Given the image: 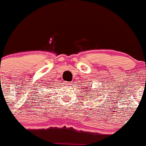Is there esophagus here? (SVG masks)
Here are the masks:
<instances>
[{
	"label": "esophagus",
	"instance_id": "esophagus-1",
	"mask_svg": "<svg viewBox=\"0 0 146 146\" xmlns=\"http://www.w3.org/2000/svg\"><path fill=\"white\" fill-rule=\"evenodd\" d=\"M67 84H68V85H72V83H67Z\"/></svg>",
	"mask_w": 146,
	"mask_h": 146
}]
</instances>
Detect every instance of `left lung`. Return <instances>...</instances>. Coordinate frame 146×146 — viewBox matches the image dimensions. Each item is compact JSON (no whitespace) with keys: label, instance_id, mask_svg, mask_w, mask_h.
<instances>
[{"label":"left lung","instance_id":"8db88e82","mask_svg":"<svg viewBox=\"0 0 146 146\" xmlns=\"http://www.w3.org/2000/svg\"><path fill=\"white\" fill-rule=\"evenodd\" d=\"M86 91H87V90H86ZM88 92H89V91H88Z\"/></svg>","mask_w":146,"mask_h":146}]
</instances>
